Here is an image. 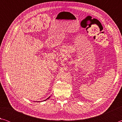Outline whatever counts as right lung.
I'll return each mask as SVG.
<instances>
[{
  "mask_svg": "<svg viewBox=\"0 0 122 122\" xmlns=\"http://www.w3.org/2000/svg\"><path fill=\"white\" fill-rule=\"evenodd\" d=\"M49 97H48V98H47V99H48V98H49ZM47 99H46V100H45V101H46V100H47Z\"/></svg>",
  "mask_w": 122,
  "mask_h": 122,
  "instance_id": "1",
  "label": "right lung"
}]
</instances>
